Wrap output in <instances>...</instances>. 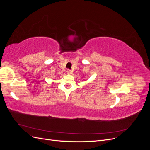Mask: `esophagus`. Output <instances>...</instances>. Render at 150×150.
<instances>
[{
    "label": "esophagus",
    "mask_w": 150,
    "mask_h": 150,
    "mask_svg": "<svg viewBox=\"0 0 150 150\" xmlns=\"http://www.w3.org/2000/svg\"><path fill=\"white\" fill-rule=\"evenodd\" d=\"M66 73H67V74H72V71H71V70H69V69H67Z\"/></svg>",
    "instance_id": "esophagus-1"
}]
</instances>
